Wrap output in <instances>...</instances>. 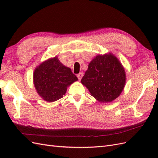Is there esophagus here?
<instances>
[{"label": "esophagus", "mask_w": 158, "mask_h": 158, "mask_svg": "<svg viewBox=\"0 0 158 158\" xmlns=\"http://www.w3.org/2000/svg\"><path fill=\"white\" fill-rule=\"evenodd\" d=\"M82 76H83V73H80L79 74H77V77H78V78L79 80H80L81 79H82Z\"/></svg>", "instance_id": "esophagus-1"}]
</instances>
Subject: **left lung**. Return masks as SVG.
Returning <instances> with one entry per match:
<instances>
[{"label":"left lung","instance_id":"left-lung-1","mask_svg":"<svg viewBox=\"0 0 158 158\" xmlns=\"http://www.w3.org/2000/svg\"><path fill=\"white\" fill-rule=\"evenodd\" d=\"M125 82V69L112 53L95 56L81 80L91 95L102 103L111 102L117 98Z\"/></svg>","mask_w":158,"mask_h":158}]
</instances>
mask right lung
Masks as SVG:
<instances>
[{
  "label": "right lung",
  "instance_id": "add662e5",
  "mask_svg": "<svg viewBox=\"0 0 158 158\" xmlns=\"http://www.w3.org/2000/svg\"><path fill=\"white\" fill-rule=\"evenodd\" d=\"M77 80L71 69L62 64L56 56L43 62L33 73L37 92L47 102L63 98L67 87Z\"/></svg>",
  "mask_w": 158,
  "mask_h": 158
}]
</instances>
